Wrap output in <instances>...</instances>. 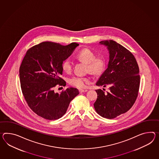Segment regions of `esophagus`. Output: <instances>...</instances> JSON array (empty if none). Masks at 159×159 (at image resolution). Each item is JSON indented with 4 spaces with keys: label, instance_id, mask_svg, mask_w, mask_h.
<instances>
[{
    "label": "esophagus",
    "instance_id": "esophagus-1",
    "mask_svg": "<svg viewBox=\"0 0 159 159\" xmlns=\"http://www.w3.org/2000/svg\"><path fill=\"white\" fill-rule=\"evenodd\" d=\"M87 91H88L87 89H79V92H80V93H85V92H87Z\"/></svg>",
    "mask_w": 159,
    "mask_h": 159
}]
</instances>
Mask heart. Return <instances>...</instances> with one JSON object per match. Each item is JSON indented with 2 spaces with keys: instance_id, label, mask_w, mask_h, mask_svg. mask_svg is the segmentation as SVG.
Here are the masks:
<instances>
[{
  "instance_id": "b5f03b06",
  "label": "heart",
  "mask_w": 159,
  "mask_h": 159,
  "mask_svg": "<svg viewBox=\"0 0 159 159\" xmlns=\"http://www.w3.org/2000/svg\"><path fill=\"white\" fill-rule=\"evenodd\" d=\"M76 58L82 62L87 64V70L94 75L102 74L105 70L106 60L102 56H95L93 52L89 49L84 48L78 52L76 55ZM62 69L66 73H70L72 70V62L70 58L65 60L62 63ZM89 82L88 78L80 76H74L70 78L69 83L70 85L78 88L85 87Z\"/></svg>"
}]
</instances>
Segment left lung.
Listing matches in <instances>:
<instances>
[{"instance_id": "1", "label": "left lung", "mask_w": 159, "mask_h": 159, "mask_svg": "<svg viewBox=\"0 0 159 159\" xmlns=\"http://www.w3.org/2000/svg\"><path fill=\"white\" fill-rule=\"evenodd\" d=\"M107 47L109 61L107 69L96 83L109 86L110 92L97 89V101L93 106L97 113L107 119H113L127 112L134 105L139 90V68L133 54L112 40L99 43Z\"/></svg>"}]
</instances>
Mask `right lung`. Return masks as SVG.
I'll return each mask as SVG.
<instances>
[{
	"instance_id": "obj_1",
	"label": "right lung",
	"mask_w": 159,
	"mask_h": 159,
	"mask_svg": "<svg viewBox=\"0 0 159 159\" xmlns=\"http://www.w3.org/2000/svg\"><path fill=\"white\" fill-rule=\"evenodd\" d=\"M79 45L72 43L63 46L57 43L43 42L27 51L20 66V87L29 107L39 116L48 120L60 118L70 101L79 93L70 87L60 93L54 87L66 85L60 75L62 63Z\"/></svg>"
}]
</instances>
